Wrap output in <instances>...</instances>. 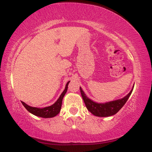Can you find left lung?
I'll list each match as a JSON object with an SVG mask.
<instances>
[{"mask_svg": "<svg viewBox=\"0 0 152 152\" xmlns=\"http://www.w3.org/2000/svg\"><path fill=\"white\" fill-rule=\"evenodd\" d=\"M134 86H133L130 92L129 93V94L126 95L123 98L106 103H97L95 102H93L86 96L81 87L80 88L81 95H82L83 100L84 102L87 109L95 116H98V117H108V116L115 115V113H117L121 109V108L126 102L129 97L132 94L133 89H134Z\"/></svg>", "mask_w": 152, "mask_h": 152, "instance_id": "8db88e82", "label": "left lung"}]
</instances>
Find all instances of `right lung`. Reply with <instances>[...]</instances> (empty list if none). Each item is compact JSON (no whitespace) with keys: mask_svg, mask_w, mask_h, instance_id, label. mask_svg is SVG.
I'll return each mask as SVG.
<instances>
[{"mask_svg":"<svg viewBox=\"0 0 152 152\" xmlns=\"http://www.w3.org/2000/svg\"><path fill=\"white\" fill-rule=\"evenodd\" d=\"M69 82H67V84L66 85L65 89L63 91V93H61L59 99L56 101L55 104H53V105L50 106V107H44L42 108V109H40V108H37V107H30L28 104H26V103L22 102L23 105L24 106V107L28 110V111L31 113L33 115L39 116V117L44 118H53L57 115L58 113L60 112V110H61V104H62V100H63V98L65 95L66 93L67 92L68 90V84H69Z\"/></svg>","mask_w":152,"mask_h":152,"instance_id":"obj_1","label":"right lung"}]
</instances>
